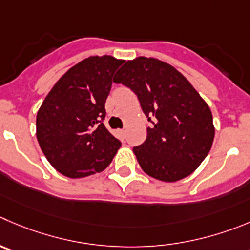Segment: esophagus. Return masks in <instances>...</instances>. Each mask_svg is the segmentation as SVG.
Here are the masks:
<instances>
[{
	"label": "esophagus",
	"mask_w": 250,
	"mask_h": 250,
	"mask_svg": "<svg viewBox=\"0 0 250 250\" xmlns=\"http://www.w3.org/2000/svg\"><path fill=\"white\" fill-rule=\"evenodd\" d=\"M116 132H118V135L120 139H124V137H125V130H118Z\"/></svg>",
	"instance_id": "esophagus-1"
}]
</instances>
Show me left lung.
<instances>
[{"mask_svg":"<svg viewBox=\"0 0 250 250\" xmlns=\"http://www.w3.org/2000/svg\"><path fill=\"white\" fill-rule=\"evenodd\" d=\"M115 83L131 88L153 126L134 153L149 177L173 183L189 177L210 152L212 113L191 83L169 63L139 56L119 70Z\"/></svg>","mask_w":250,"mask_h":250,"instance_id":"left-lung-1","label":"left lung"}]
</instances>
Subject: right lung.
I'll return each mask as SVG.
<instances>
[{"instance_id":"1","label":"right lung","mask_w":250,"mask_h":250,"mask_svg":"<svg viewBox=\"0 0 250 250\" xmlns=\"http://www.w3.org/2000/svg\"><path fill=\"white\" fill-rule=\"evenodd\" d=\"M124 60L89 56L67 70L37 114V139L50 165L67 178L105 169L121 142L104 126L113 75Z\"/></svg>"}]
</instances>
